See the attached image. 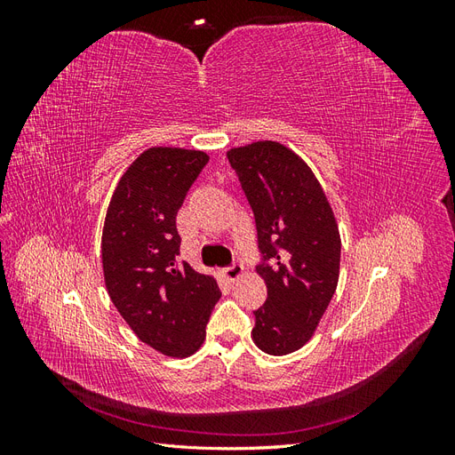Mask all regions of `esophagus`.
Returning a JSON list of instances; mask_svg holds the SVG:
<instances>
[{"label":"esophagus","mask_w":455,"mask_h":455,"mask_svg":"<svg viewBox=\"0 0 455 455\" xmlns=\"http://www.w3.org/2000/svg\"><path fill=\"white\" fill-rule=\"evenodd\" d=\"M243 273H244V267H243L241 264H233L231 267H226V269L222 271V277H224L228 283H235V281H239V279L243 277Z\"/></svg>","instance_id":"obj_1"}]
</instances>
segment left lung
<instances>
[{
  "mask_svg": "<svg viewBox=\"0 0 455 455\" xmlns=\"http://www.w3.org/2000/svg\"><path fill=\"white\" fill-rule=\"evenodd\" d=\"M249 199L258 246L271 266L258 275L267 286L254 311L252 339L267 355H288L313 338L339 279L341 239L324 189L296 151L275 140L228 149Z\"/></svg>",
  "mask_w": 455,
  "mask_h": 455,
  "instance_id": "1",
  "label": "left lung"
}]
</instances>
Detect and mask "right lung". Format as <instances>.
I'll use <instances>...</instances> for the list:
<instances>
[{"mask_svg":"<svg viewBox=\"0 0 455 455\" xmlns=\"http://www.w3.org/2000/svg\"><path fill=\"white\" fill-rule=\"evenodd\" d=\"M209 156L201 149L148 148L123 172L102 229L106 291L146 346L164 356L194 355L222 296L212 275L178 259L176 214Z\"/></svg>","mask_w":455,"mask_h":455,"instance_id":"obj_1","label":"right lung"}]
</instances>
